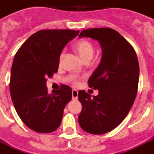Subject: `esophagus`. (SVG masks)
Listing matches in <instances>:
<instances>
[{
    "mask_svg": "<svg viewBox=\"0 0 154 154\" xmlns=\"http://www.w3.org/2000/svg\"><path fill=\"white\" fill-rule=\"evenodd\" d=\"M78 98V91L72 90V100H77Z\"/></svg>",
    "mask_w": 154,
    "mask_h": 154,
    "instance_id": "obj_1",
    "label": "esophagus"
}]
</instances>
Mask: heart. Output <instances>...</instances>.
I'll return each mask as SVG.
<instances>
[{"instance_id": "1", "label": "heart", "mask_w": 154, "mask_h": 154, "mask_svg": "<svg viewBox=\"0 0 154 154\" xmlns=\"http://www.w3.org/2000/svg\"><path fill=\"white\" fill-rule=\"evenodd\" d=\"M73 48L75 49V51L77 52V54L79 56V58L83 62L90 60L91 58H92V56L94 54V51H95L92 43L88 41V40H84V39H82V40L76 42L73 45ZM62 56H63V53L61 54L60 58H62ZM72 83L75 85L78 84L77 79L74 78L72 79Z\"/></svg>"}]
</instances>
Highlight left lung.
I'll return each mask as SVG.
<instances>
[{"label":"left lung","instance_id":"obj_1","mask_svg":"<svg viewBox=\"0 0 154 154\" xmlns=\"http://www.w3.org/2000/svg\"><path fill=\"white\" fill-rule=\"evenodd\" d=\"M79 38L88 37L100 42L102 58L91 75L89 88L98 89V96L79 91L82 111L79 124L91 134H103L116 128L129 112L139 82V63L135 50L124 37L111 28L84 29Z\"/></svg>","mask_w":154,"mask_h":154}]
</instances>
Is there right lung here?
Here are the masks:
<instances>
[{
	"label": "right lung",
	"mask_w": 154,
	"mask_h": 154,
	"mask_svg": "<svg viewBox=\"0 0 154 154\" xmlns=\"http://www.w3.org/2000/svg\"><path fill=\"white\" fill-rule=\"evenodd\" d=\"M79 33L72 29L39 30L15 54L10 95L19 117L32 130L52 133L60 125L65 106L72 98V90L62 84L59 90L49 94L46 79L58 71L61 52Z\"/></svg>",
	"instance_id": "1"
}]
</instances>
